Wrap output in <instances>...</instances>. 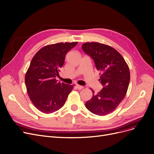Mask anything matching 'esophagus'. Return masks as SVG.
<instances>
[{"instance_id":"esophagus-1","label":"esophagus","mask_w":154,"mask_h":154,"mask_svg":"<svg viewBox=\"0 0 154 154\" xmlns=\"http://www.w3.org/2000/svg\"><path fill=\"white\" fill-rule=\"evenodd\" d=\"M76 87H77V88L79 89V90H81V89H82L84 88H83V86H82V85H76Z\"/></svg>"}]
</instances>
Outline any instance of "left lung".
<instances>
[{"label":"left lung","mask_w":154,"mask_h":154,"mask_svg":"<svg viewBox=\"0 0 154 154\" xmlns=\"http://www.w3.org/2000/svg\"><path fill=\"white\" fill-rule=\"evenodd\" d=\"M82 48L101 72L99 81L103 86L97 94L92 91V97L86 102L85 107L96 115L109 114L123 101L128 90L130 80L128 66L121 54L108 45L85 43Z\"/></svg>","instance_id":"8db88e82"}]
</instances>
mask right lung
<instances>
[{"instance_id":"right-lung-1","label":"right lung","mask_w":154,"mask_h":154,"mask_svg":"<svg viewBox=\"0 0 154 154\" xmlns=\"http://www.w3.org/2000/svg\"><path fill=\"white\" fill-rule=\"evenodd\" d=\"M78 43H58L40 49L33 57L25 76L28 94L36 108L46 114L55 112L65 104L72 85L58 82L65 55Z\"/></svg>"}]
</instances>
